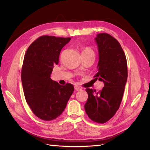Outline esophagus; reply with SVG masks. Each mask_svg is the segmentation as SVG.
Wrapping results in <instances>:
<instances>
[{"instance_id": "34e87169", "label": "esophagus", "mask_w": 150, "mask_h": 150, "mask_svg": "<svg viewBox=\"0 0 150 150\" xmlns=\"http://www.w3.org/2000/svg\"><path fill=\"white\" fill-rule=\"evenodd\" d=\"M75 90L76 91H80V90H82V89H81V88L78 86H75Z\"/></svg>"}]
</instances>
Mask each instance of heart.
I'll return each mask as SVG.
<instances>
[{
    "label": "heart",
    "instance_id": "b5f03b06",
    "mask_svg": "<svg viewBox=\"0 0 150 150\" xmlns=\"http://www.w3.org/2000/svg\"><path fill=\"white\" fill-rule=\"evenodd\" d=\"M89 54H94L93 50L90 47H84L82 50V55H89Z\"/></svg>",
    "mask_w": 150,
    "mask_h": 150
}]
</instances>
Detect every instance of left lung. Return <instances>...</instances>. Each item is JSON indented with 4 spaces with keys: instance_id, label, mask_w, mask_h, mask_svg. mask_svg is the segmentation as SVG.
Instances as JSON below:
<instances>
[{
    "instance_id": "obj_1",
    "label": "left lung",
    "mask_w": 150,
    "mask_h": 150,
    "mask_svg": "<svg viewBox=\"0 0 150 150\" xmlns=\"http://www.w3.org/2000/svg\"><path fill=\"white\" fill-rule=\"evenodd\" d=\"M99 60L94 77L103 81V90L86 88L88 94L85 111L95 122L104 124L111 119L119 110L128 78L126 55L119 42L110 35L99 33L95 38Z\"/></svg>"
}]
</instances>
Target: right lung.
Masks as SVG:
<instances>
[{
  "label": "right lung",
  "mask_w": 150,
  "mask_h": 150,
  "mask_svg": "<svg viewBox=\"0 0 150 150\" xmlns=\"http://www.w3.org/2000/svg\"><path fill=\"white\" fill-rule=\"evenodd\" d=\"M71 38L43 35L31 44L24 55L21 79L25 98L39 119L50 121L62 114L74 91L71 84L60 85L50 78L62 47Z\"/></svg>",
  "instance_id": "add662e5"
}]
</instances>
